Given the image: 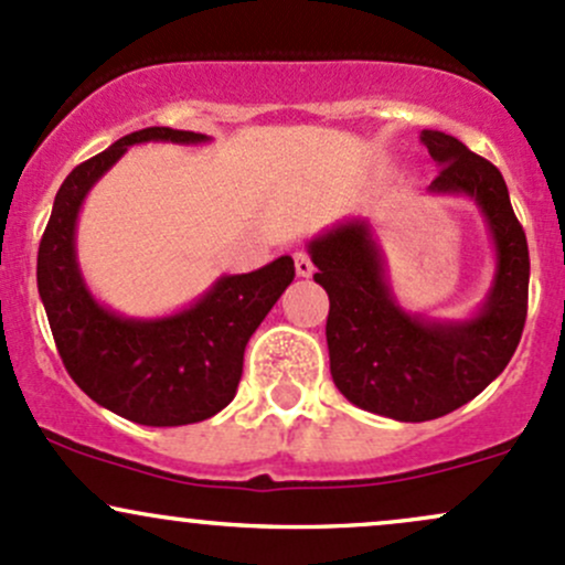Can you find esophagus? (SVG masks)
<instances>
[{
    "label": "esophagus",
    "instance_id": "1",
    "mask_svg": "<svg viewBox=\"0 0 565 565\" xmlns=\"http://www.w3.org/2000/svg\"><path fill=\"white\" fill-rule=\"evenodd\" d=\"M295 270L300 278L313 276V263L306 252H295Z\"/></svg>",
    "mask_w": 565,
    "mask_h": 565
}]
</instances>
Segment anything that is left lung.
Instances as JSON below:
<instances>
[{"label":"left lung","mask_w":565,"mask_h":565,"mask_svg":"<svg viewBox=\"0 0 565 565\" xmlns=\"http://www.w3.org/2000/svg\"><path fill=\"white\" fill-rule=\"evenodd\" d=\"M420 141L437 163L431 195L477 203L493 244V278L463 319L413 313L396 300L367 216H349L308 241L330 295L327 349L338 392L367 413L418 424L475 399L510 364L529 306V244L493 163L443 131Z\"/></svg>","instance_id":"8db88e82"}]
</instances>
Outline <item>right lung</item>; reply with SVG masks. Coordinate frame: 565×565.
Wrapping results in <instances>:
<instances>
[{"instance_id": "add662e5", "label": "right lung", "mask_w": 565, "mask_h": 565, "mask_svg": "<svg viewBox=\"0 0 565 565\" xmlns=\"http://www.w3.org/2000/svg\"><path fill=\"white\" fill-rule=\"evenodd\" d=\"M209 145L206 134L145 128L85 160L55 192L36 254V287L72 381L96 405L141 426H184L233 402L244 349L259 321L295 278L289 254L252 273L220 276L190 306L166 316L111 311L85 281L77 259V220L93 184L128 147Z\"/></svg>"}]
</instances>
